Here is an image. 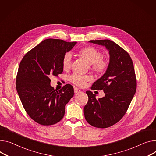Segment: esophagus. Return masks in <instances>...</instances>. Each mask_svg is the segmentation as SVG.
<instances>
[{"label":"esophagus","instance_id":"1","mask_svg":"<svg viewBox=\"0 0 156 156\" xmlns=\"http://www.w3.org/2000/svg\"><path fill=\"white\" fill-rule=\"evenodd\" d=\"M74 93H75V94H77V93H78V92H79L80 91V90L78 88H77V87H74Z\"/></svg>","mask_w":156,"mask_h":156}]
</instances>
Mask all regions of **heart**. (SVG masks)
Returning a JSON list of instances; mask_svg holds the SVG:
<instances>
[{
    "label": "heart",
    "instance_id": "obj_1",
    "mask_svg": "<svg viewBox=\"0 0 156 156\" xmlns=\"http://www.w3.org/2000/svg\"><path fill=\"white\" fill-rule=\"evenodd\" d=\"M79 55L86 61L90 66V69L100 75L104 74L109 67V62L102 58V53L96 48L89 46L83 48L79 51ZM62 68L64 70H69L71 68L72 56L69 53H66L62 58ZM93 77L90 75L80 76L74 74L70 77V80L74 84L83 87L87 82L92 81Z\"/></svg>",
    "mask_w": 156,
    "mask_h": 156
}]
</instances>
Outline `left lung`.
Masks as SVG:
<instances>
[{
	"instance_id": "8db88e82",
	"label": "left lung",
	"mask_w": 156,
	"mask_h": 156,
	"mask_svg": "<svg viewBox=\"0 0 156 156\" xmlns=\"http://www.w3.org/2000/svg\"><path fill=\"white\" fill-rule=\"evenodd\" d=\"M89 42L105 46L110 60L105 73L91 87L92 90H103L104 97L97 99L91 91H86L89 100L83 112L89 124L107 128L123 117L133 100L137 87L135 70L129 54L114 42L105 39Z\"/></svg>"
}]
</instances>
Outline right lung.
Instances as JSON below:
<instances>
[{"mask_svg": "<svg viewBox=\"0 0 156 156\" xmlns=\"http://www.w3.org/2000/svg\"><path fill=\"white\" fill-rule=\"evenodd\" d=\"M77 42L48 39L29 51L20 63L16 89L23 108L35 122L51 126L65 114V105L74 95V88L66 84L57 91L51 86L49 77L63 72L62 58Z\"/></svg>", "mask_w": 156, "mask_h": 156, "instance_id": "add662e5", "label": "right lung"}]
</instances>
